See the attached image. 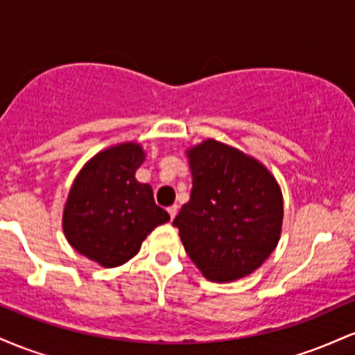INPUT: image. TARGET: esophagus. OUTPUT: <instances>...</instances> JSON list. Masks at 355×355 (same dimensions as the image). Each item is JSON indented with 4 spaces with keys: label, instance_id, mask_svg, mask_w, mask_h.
<instances>
[{
    "label": "esophagus",
    "instance_id": "1",
    "mask_svg": "<svg viewBox=\"0 0 355 355\" xmlns=\"http://www.w3.org/2000/svg\"><path fill=\"white\" fill-rule=\"evenodd\" d=\"M177 211H178V207L177 205H172L168 209V215H170V220H173L175 218V215H177Z\"/></svg>",
    "mask_w": 355,
    "mask_h": 355
}]
</instances>
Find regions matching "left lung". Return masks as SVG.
Returning <instances> with one entry per match:
<instances>
[{
  "label": "left lung",
  "mask_w": 355,
  "mask_h": 355,
  "mask_svg": "<svg viewBox=\"0 0 355 355\" xmlns=\"http://www.w3.org/2000/svg\"><path fill=\"white\" fill-rule=\"evenodd\" d=\"M190 202L173 225L187 254L214 282L245 277L279 243L284 203L275 178L245 153L207 140L189 152Z\"/></svg>",
  "instance_id": "8db88e82"
}]
</instances>
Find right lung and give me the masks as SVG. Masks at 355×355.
Masks as SVG:
<instances>
[{
  "instance_id": "1",
  "label": "right lung",
  "mask_w": 355,
  "mask_h": 355,
  "mask_svg": "<svg viewBox=\"0 0 355 355\" xmlns=\"http://www.w3.org/2000/svg\"><path fill=\"white\" fill-rule=\"evenodd\" d=\"M145 155L140 145L113 146L83 166L63 214L68 242L103 267H116L140 250V243L170 217L155 203L148 183L135 172Z\"/></svg>"
}]
</instances>
